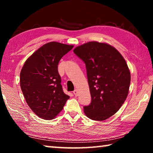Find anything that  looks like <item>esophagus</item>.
I'll return each mask as SVG.
<instances>
[{"instance_id": "obj_1", "label": "esophagus", "mask_w": 153, "mask_h": 153, "mask_svg": "<svg viewBox=\"0 0 153 153\" xmlns=\"http://www.w3.org/2000/svg\"><path fill=\"white\" fill-rule=\"evenodd\" d=\"M73 92H74V94L75 96H76V97H77V96L78 95V92H77V90H75Z\"/></svg>"}]
</instances>
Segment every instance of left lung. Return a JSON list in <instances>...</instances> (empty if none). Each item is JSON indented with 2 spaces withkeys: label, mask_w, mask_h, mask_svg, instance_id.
<instances>
[{
  "label": "left lung",
  "mask_w": 153,
  "mask_h": 153,
  "mask_svg": "<svg viewBox=\"0 0 153 153\" xmlns=\"http://www.w3.org/2000/svg\"><path fill=\"white\" fill-rule=\"evenodd\" d=\"M74 53L86 64L91 102L84 106L88 117L103 121L120 109L128 97L131 76L117 49L96 41L77 46Z\"/></svg>",
  "instance_id": "1"
}]
</instances>
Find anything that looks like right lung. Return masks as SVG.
<instances>
[{"mask_svg":"<svg viewBox=\"0 0 153 153\" xmlns=\"http://www.w3.org/2000/svg\"><path fill=\"white\" fill-rule=\"evenodd\" d=\"M73 45L51 42L35 51L20 73V86L27 104L44 120L55 118L69 98L63 92L58 64Z\"/></svg>","mask_w":153,"mask_h":153,"instance_id":"1","label":"right lung"}]
</instances>
